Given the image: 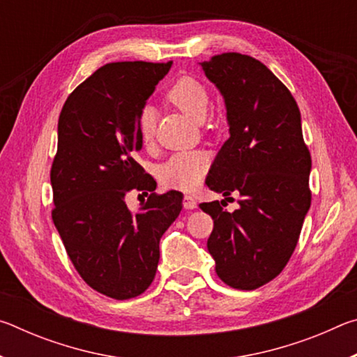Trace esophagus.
<instances>
[{
  "instance_id": "1",
  "label": "esophagus",
  "mask_w": 357,
  "mask_h": 357,
  "mask_svg": "<svg viewBox=\"0 0 357 357\" xmlns=\"http://www.w3.org/2000/svg\"><path fill=\"white\" fill-rule=\"evenodd\" d=\"M183 204L185 209H195L197 208V200L190 195H185L184 200H183Z\"/></svg>"
}]
</instances>
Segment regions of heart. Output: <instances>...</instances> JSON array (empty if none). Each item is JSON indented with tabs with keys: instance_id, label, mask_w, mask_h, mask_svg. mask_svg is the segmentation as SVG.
Wrapping results in <instances>:
<instances>
[{
	"instance_id": "obj_1",
	"label": "heart",
	"mask_w": 357,
	"mask_h": 357,
	"mask_svg": "<svg viewBox=\"0 0 357 357\" xmlns=\"http://www.w3.org/2000/svg\"><path fill=\"white\" fill-rule=\"evenodd\" d=\"M165 99L195 123H203L211 110V93L206 84L192 75L179 77L165 91ZM155 112L144 105L137 114V129L143 144H151L155 138ZM209 170V159L202 151H181L159 168L162 184L172 189L193 190Z\"/></svg>"
}]
</instances>
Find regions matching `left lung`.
Returning <instances> with one entry per match:
<instances>
[{
  "mask_svg": "<svg viewBox=\"0 0 357 357\" xmlns=\"http://www.w3.org/2000/svg\"><path fill=\"white\" fill-rule=\"evenodd\" d=\"M202 69L225 98L229 124L206 185L225 199L240 195L234 213L221 208L225 200L200 204L214 220L208 250L223 283L257 289L289 261L312 203L301 112L285 84L249 55L222 53Z\"/></svg>",
  "mask_w": 357,
  "mask_h": 357,
  "instance_id": "obj_1",
  "label": "left lung"
}]
</instances>
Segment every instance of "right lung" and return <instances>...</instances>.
<instances>
[{"label":"right lung","instance_id":"add662e5","mask_svg":"<svg viewBox=\"0 0 357 357\" xmlns=\"http://www.w3.org/2000/svg\"><path fill=\"white\" fill-rule=\"evenodd\" d=\"M172 64L102 66L59 113L52 219L82 279L118 301L137 298L153 283L159 241L183 209V193H155V181L135 160L142 149L137 114ZM130 190L151 192L135 216L123 200Z\"/></svg>","mask_w":357,"mask_h":357}]
</instances>
